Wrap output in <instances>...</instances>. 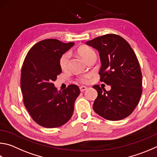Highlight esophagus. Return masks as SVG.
Segmentation results:
<instances>
[{"instance_id":"1","label":"esophagus","mask_w":157,"mask_h":157,"mask_svg":"<svg viewBox=\"0 0 157 157\" xmlns=\"http://www.w3.org/2000/svg\"><path fill=\"white\" fill-rule=\"evenodd\" d=\"M87 87H86V86H80L79 87V89H80V91L81 92H84V91H85L86 90V89H87Z\"/></svg>"}]
</instances>
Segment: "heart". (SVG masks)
Returning <instances> with one entry per match:
<instances>
[{"label": "heart", "instance_id": "heart-1", "mask_svg": "<svg viewBox=\"0 0 157 157\" xmlns=\"http://www.w3.org/2000/svg\"><path fill=\"white\" fill-rule=\"evenodd\" d=\"M78 53L85 61H86L88 58H90L93 55L95 54L93 49H91L90 48L86 46H82L80 47H79L78 49ZM69 54L68 53H66L63 54L60 59H59V66H60L62 70H65L67 69L68 66H69ZM89 78L90 75H88V74H87V75H82L80 78H79V80L82 82H86Z\"/></svg>", "mask_w": 157, "mask_h": 157}]
</instances>
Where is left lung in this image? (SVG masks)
Segmentation results:
<instances>
[{
	"label": "left lung",
	"mask_w": 157,
	"mask_h": 157,
	"mask_svg": "<svg viewBox=\"0 0 157 157\" xmlns=\"http://www.w3.org/2000/svg\"><path fill=\"white\" fill-rule=\"evenodd\" d=\"M86 44L98 51L101 67L100 80L111 88L95 85L98 98L93 108L102 117L118 121L129 116L142 93V74L137 58L128 42L115 34L98 37Z\"/></svg>",
	"instance_id": "obj_1"
}]
</instances>
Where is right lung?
Listing matches in <instances>:
<instances>
[{"label":"right lung","mask_w":157,"mask_h":157,"mask_svg":"<svg viewBox=\"0 0 157 157\" xmlns=\"http://www.w3.org/2000/svg\"><path fill=\"white\" fill-rule=\"evenodd\" d=\"M74 44L44 40L33 45L25 59L21 79L24 104L31 118L42 127L61 126L73 115L79 87L71 84L58 91L53 82L62 73L59 59Z\"/></svg>","instance_id":"obj_1"}]
</instances>
